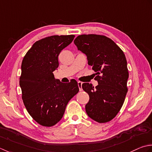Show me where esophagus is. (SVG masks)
<instances>
[{
    "label": "esophagus",
    "instance_id": "obj_1",
    "mask_svg": "<svg viewBox=\"0 0 152 152\" xmlns=\"http://www.w3.org/2000/svg\"><path fill=\"white\" fill-rule=\"evenodd\" d=\"M82 84H83V83H82V82L78 81V86H79V91H83V88H82Z\"/></svg>",
    "mask_w": 152,
    "mask_h": 152
}]
</instances>
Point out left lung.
Instances as JSON below:
<instances>
[{"label": "left lung", "instance_id": "left-lung-1", "mask_svg": "<svg viewBox=\"0 0 152 152\" xmlns=\"http://www.w3.org/2000/svg\"><path fill=\"white\" fill-rule=\"evenodd\" d=\"M74 43L86 56L88 65L97 75L98 85L95 88L88 83L82 85L89 95L86 112L96 122L110 121L119 113L128 91L129 72L124 52L104 35H79Z\"/></svg>", "mask_w": 152, "mask_h": 152}]
</instances>
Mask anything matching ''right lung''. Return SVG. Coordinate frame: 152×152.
I'll return each mask as SVG.
<instances>
[{
  "mask_svg": "<svg viewBox=\"0 0 152 152\" xmlns=\"http://www.w3.org/2000/svg\"><path fill=\"white\" fill-rule=\"evenodd\" d=\"M75 35H53L35 42L21 63L20 86L23 104L29 115L44 126L58 123L68 102L79 91L75 79L64 83L56 79L60 52Z\"/></svg>",
  "mask_w": 152,
  "mask_h": 152,
  "instance_id": "add662e5",
  "label": "right lung"
}]
</instances>
